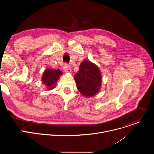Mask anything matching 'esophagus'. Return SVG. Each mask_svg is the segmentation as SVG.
Wrapping results in <instances>:
<instances>
[{
	"mask_svg": "<svg viewBox=\"0 0 154 154\" xmlns=\"http://www.w3.org/2000/svg\"><path fill=\"white\" fill-rule=\"evenodd\" d=\"M63 70H64V71L65 72H67V73H70V72H71V71H72L71 68L70 67L68 66H67L66 64L64 65V68H63Z\"/></svg>",
	"mask_w": 154,
	"mask_h": 154,
	"instance_id": "1",
	"label": "esophagus"
}]
</instances>
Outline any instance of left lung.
Segmentation results:
<instances>
[{
	"label": "left lung",
	"mask_w": 154,
	"mask_h": 154,
	"mask_svg": "<svg viewBox=\"0 0 154 154\" xmlns=\"http://www.w3.org/2000/svg\"><path fill=\"white\" fill-rule=\"evenodd\" d=\"M74 79L78 90L86 97L94 96L100 90L101 72L97 66L90 60L82 62Z\"/></svg>",
	"instance_id": "left-lung-1"
}]
</instances>
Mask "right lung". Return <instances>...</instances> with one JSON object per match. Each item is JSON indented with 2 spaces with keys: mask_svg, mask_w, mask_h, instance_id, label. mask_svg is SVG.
I'll use <instances>...</instances> for the list:
<instances>
[{
  "mask_svg": "<svg viewBox=\"0 0 154 154\" xmlns=\"http://www.w3.org/2000/svg\"><path fill=\"white\" fill-rule=\"evenodd\" d=\"M63 74L60 69H51L47 68L43 72L42 82L48 90H51L55 87V85L60 77Z\"/></svg>",
  "mask_w": 154,
  "mask_h": 154,
  "instance_id": "add662e5",
  "label": "right lung"
}]
</instances>
